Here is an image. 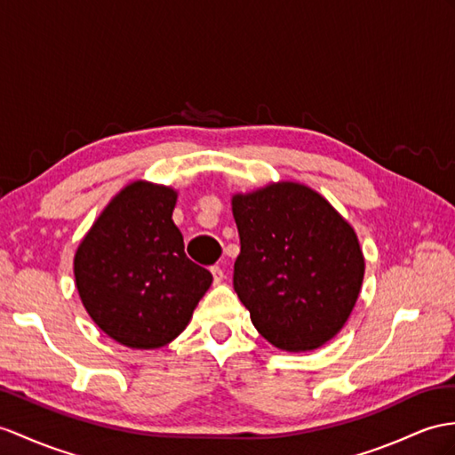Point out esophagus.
<instances>
[{"label": "esophagus", "instance_id": "1", "mask_svg": "<svg viewBox=\"0 0 455 455\" xmlns=\"http://www.w3.org/2000/svg\"><path fill=\"white\" fill-rule=\"evenodd\" d=\"M210 272H212V278H214V283H221L224 282V270L220 268V266H212V268H210Z\"/></svg>", "mask_w": 455, "mask_h": 455}]
</instances>
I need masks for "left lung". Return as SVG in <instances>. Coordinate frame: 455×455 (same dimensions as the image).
Returning <instances> with one entry per match:
<instances>
[{
	"label": "left lung",
	"mask_w": 455,
	"mask_h": 455,
	"mask_svg": "<svg viewBox=\"0 0 455 455\" xmlns=\"http://www.w3.org/2000/svg\"><path fill=\"white\" fill-rule=\"evenodd\" d=\"M231 212L241 239L234 290L254 328L282 351L324 346L361 293L355 229L323 195L295 181L237 193Z\"/></svg>",
	"instance_id": "obj_1"
}]
</instances>
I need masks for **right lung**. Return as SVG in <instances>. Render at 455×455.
Wrapping results in <instances>:
<instances>
[{
    "instance_id": "right-lung-1",
    "label": "right lung",
    "mask_w": 455,
    "mask_h": 455,
    "mask_svg": "<svg viewBox=\"0 0 455 455\" xmlns=\"http://www.w3.org/2000/svg\"><path fill=\"white\" fill-rule=\"evenodd\" d=\"M175 203L173 187L132 181L108 203L75 252V285L86 313L131 349L168 346L212 283V274L187 259L172 220Z\"/></svg>"
}]
</instances>
